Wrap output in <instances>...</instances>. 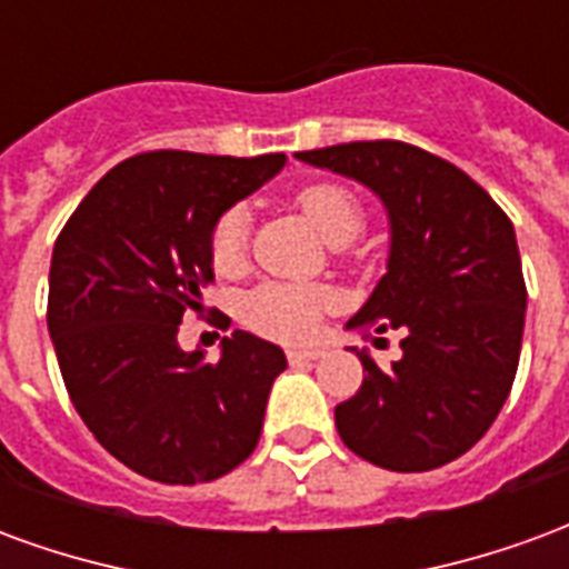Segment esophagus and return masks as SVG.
<instances>
[{
  "label": "esophagus",
  "instance_id": "obj_1",
  "mask_svg": "<svg viewBox=\"0 0 569 569\" xmlns=\"http://www.w3.org/2000/svg\"><path fill=\"white\" fill-rule=\"evenodd\" d=\"M286 357H289L292 366H308V362H317V359L322 357V350H301V347H292Z\"/></svg>",
  "mask_w": 569,
  "mask_h": 569
}]
</instances>
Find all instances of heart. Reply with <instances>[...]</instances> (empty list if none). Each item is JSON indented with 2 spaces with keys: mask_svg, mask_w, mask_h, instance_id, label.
Masks as SVG:
<instances>
[{
  "mask_svg": "<svg viewBox=\"0 0 569 569\" xmlns=\"http://www.w3.org/2000/svg\"><path fill=\"white\" fill-rule=\"evenodd\" d=\"M296 207L329 247H347L366 224V210L345 186L313 182L296 194ZM249 216L243 207H228L210 231V261L219 273H234L247 261ZM329 296L317 286L261 283L243 301V320L256 332L280 341H308L320 326Z\"/></svg>",
  "mask_w": 569,
  "mask_h": 569,
  "instance_id": "1",
  "label": "heart"
}]
</instances>
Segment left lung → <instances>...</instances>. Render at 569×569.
Listing matches in <instances>:
<instances>
[{
  "mask_svg": "<svg viewBox=\"0 0 569 569\" xmlns=\"http://www.w3.org/2000/svg\"><path fill=\"white\" fill-rule=\"evenodd\" d=\"M298 161L371 188L390 219L387 273L347 329H399L402 359L381 369L357 350L366 378L335 408L338 436L393 472L451 463L497 420L518 371L527 286L509 216L408 142H341Z\"/></svg>",
  "mask_w": 569,
  "mask_h": 569,
  "instance_id": "1",
  "label": "left lung"
}]
</instances>
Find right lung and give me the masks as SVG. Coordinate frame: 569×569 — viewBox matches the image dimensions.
<instances>
[{
    "label": "right lung",
    "instance_id": "add662e5",
    "mask_svg": "<svg viewBox=\"0 0 569 569\" xmlns=\"http://www.w3.org/2000/svg\"><path fill=\"white\" fill-rule=\"evenodd\" d=\"M283 163L146 151L112 167L57 237L48 332L69 399L93 439L151 481L222 478L259 445L283 350L234 329L207 362L176 335L212 280L216 219Z\"/></svg>",
    "mask_w": 569,
    "mask_h": 569
}]
</instances>
